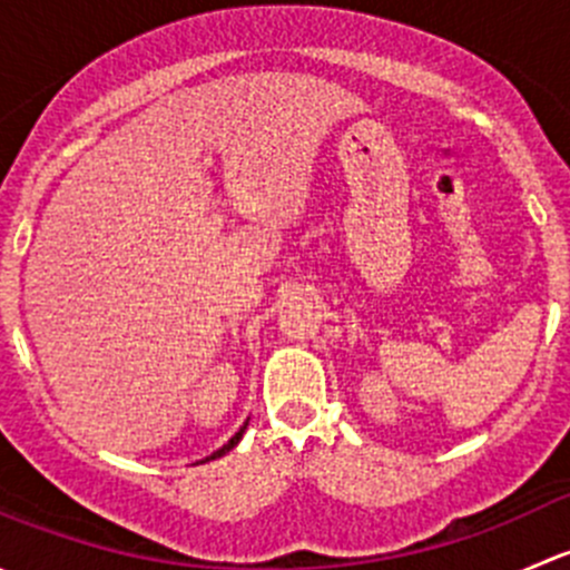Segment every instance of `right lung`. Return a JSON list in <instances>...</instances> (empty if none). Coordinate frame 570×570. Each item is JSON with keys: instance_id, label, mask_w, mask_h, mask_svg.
<instances>
[{"instance_id": "right-lung-1", "label": "right lung", "mask_w": 570, "mask_h": 570, "mask_svg": "<svg viewBox=\"0 0 570 570\" xmlns=\"http://www.w3.org/2000/svg\"><path fill=\"white\" fill-rule=\"evenodd\" d=\"M245 428H248V422H245V424H243V428H239V430H237V433H234V435H232V439H228V441H226V444H223V446H220V450H217V452H212V455H209V458H204V461H198V463H209V461H215V458H223V455H226V452H232V450H234V446H237V444H239V439H243Z\"/></svg>"}]
</instances>
